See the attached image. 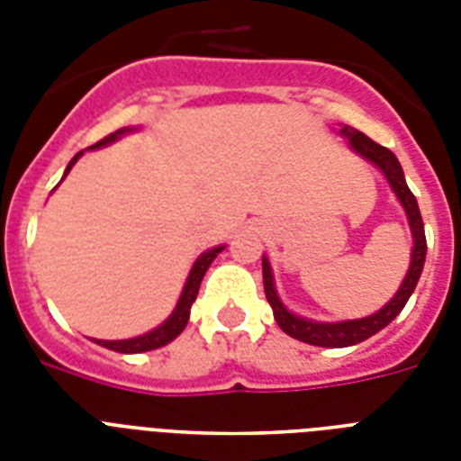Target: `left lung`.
I'll use <instances>...</instances> for the list:
<instances>
[{
    "mask_svg": "<svg viewBox=\"0 0 461 461\" xmlns=\"http://www.w3.org/2000/svg\"><path fill=\"white\" fill-rule=\"evenodd\" d=\"M339 133L349 139V146L354 153H358L361 158L373 162L380 172L385 174L387 184L393 186L394 195L400 198L402 208H404V212H407L409 217V227H411V237H414V249H411V266H409L407 277L402 282V287L397 289V294H394L385 306L380 308L378 313L368 315V318H358V321L342 322H315L308 321V318H299V315H294L292 311H287L285 303L280 302L277 292H275L270 263H267V258H263V287H266V299L267 303L273 306V315L275 321H277V325H280L289 337L299 339V342L313 344V347H332V349L364 342V339H368L371 335L380 332L385 325H390V322L400 315L402 308L407 306L409 296H411V292L416 289V282L421 277L423 263H426V231H423L421 212H419V203H416L414 194L409 191L400 159L394 158L393 150L378 146L375 140H371L368 136L357 131V129H351V126H342Z\"/></svg>",
    "mask_w": 461,
    "mask_h": 461,
    "instance_id": "left-lung-1",
    "label": "left lung"
}]
</instances>
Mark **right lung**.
Instances as JSON below:
<instances>
[{
	"instance_id": "1",
	"label": "right lung",
	"mask_w": 461,
	"mask_h": 461,
	"mask_svg": "<svg viewBox=\"0 0 461 461\" xmlns=\"http://www.w3.org/2000/svg\"><path fill=\"white\" fill-rule=\"evenodd\" d=\"M126 131H131V129H119L117 133H110L107 139L97 140L95 146H90V148L107 146V143L117 140L119 136H122V133H126ZM81 155L83 153H78L74 159H71V162H68L64 176L71 172V167L76 165V159L81 158ZM222 249H224V246L210 249V251H205L201 258L195 260L194 267H191V273H188L186 285H184V292H181V296H179V303H176V308L172 311V315H169V318H167V321L162 322L159 328L150 330V332H146V335L133 337V339H114V342H107V339H97V344H103V347H107V349H112V351H119V354H140V351L159 349V347H165L167 342H172L174 337H179L181 332H184V328H186L188 315H191V303H194L195 296H198V289H201L203 275H205V270L210 267V263L217 258V253L222 251Z\"/></svg>"
}]
</instances>
